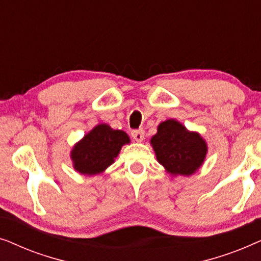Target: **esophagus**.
<instances>
[{"mask_svg":"<svg viewBox=\"0 0 261 261\" xmlns=\"http://www.w3.org/2000/svg\"><path fill=\"white\" fill-rule=\"evenodd\" d=\"M130 135H132V138H133L134 140L138 141V142H140V141H142L145 139V132H144V129L132 130Z\"/></svg>","mask_w":261,"mask_h":261,"instance_id":"esophagus-1","label":"esophagus"}]
</instances>
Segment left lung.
Returning a JSON list of instances; mask_svg holds the SVG:
<instances>
[{
    "label": "left lung",
    "mask_w": 261,
    "mask_h": 261,
    "mask_svg": "<svg viewBox=\"0 0 261 261\" xmlns=\"http://www.w3.org/2000/svg\"><path fill=\"white\" fill-rule=\"evenodd\" d=\"M151 144L158 162L171 174L190 176L202 165L206 154V144L199 134L188 132L174 120L159 124Z\"/></svg>",
    "instance_id": "1"
}]
</instances>
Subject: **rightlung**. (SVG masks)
I'll return each mask as SVG.
<instances>
[{
	"instance_id": "add662e5",
	"label": "right lung",
	"mask_w": 261,
	"mask_h": 261,
	"mask_svg": "<svg viewBox=\"0 0 261 261\" xmlns=\"http://www.w3.org/2000/svg\"><path fill=\"white\" fill-rule=\"evenodd\" d=\"M128 142L129 138L124 132L98 124L71 152L74 169L88 176L103 172L114 163L121 147Z\"/></svg>"
}]
</instances>
